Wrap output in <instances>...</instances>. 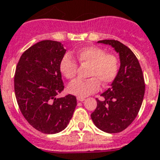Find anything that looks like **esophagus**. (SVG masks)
<instances>
[{"label":"esophagus","instance_id":"esophagus-1","mask_svg":"<svg viewBox=\"0 0 160 160\" xmlns=\"http://www.w3.org/2000/svg\"><path fill=\"white\" fill-rule=\"evenodd\" d=\"M77 100L78 101H80V102H82L85 100V98H82V97H77Z\"/></svg>","mask_w":160,"mask_h":160}]
</instances>
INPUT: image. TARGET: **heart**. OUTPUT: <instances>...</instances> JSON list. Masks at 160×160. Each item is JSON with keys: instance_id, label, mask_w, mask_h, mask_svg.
I'll return each instance as SVG.
<instances>
[{"instance_id": "b5f03b06", "label": "heart", "mask_w": 160, "mask_h": 160, "mask_svg": "<svg viewBox=\"0 0 160 160\" xmlns=\"http://www.w3.org/2000/svg\"><path fill=\"white\" fill-rule=\"evenodd\" d=\"M81 65H90L88 80H75L68 85V91L78 97H86L99 90L100 83L104 86L111 84L116 78L119 69V59L114 55L106 54L97 46H85L74 53ZM60 70L66 79L72 80L77 72V64L69 55L60 60Z\"/></svg>"}]
</instances>
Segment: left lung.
Instances as JSON below:
<instances>
[{"instance_id":"1","label":"left lung","mask_w":160,"mask_h":160,"mask_svg":"<svg viewBox=\"0 0 160 160\" xmlns=\"http://www.w3.org/2000/svg\"><path fill=\"white\" fill-rule=\"evenodd\" d=\"M98 43L112 46L119 54V72L110 88L101 94L91 119L98 129L106 133H119L125 129L139 113L144 99L145 85L139 60L124 44L114 40Z\"/></svg>"}]
</instances>
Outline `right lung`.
<instances>
[{
  "label": "right lung",
  "mask_w": 160,
  "mask_h": 160,
  "mask_svg": "<svg viewBox=\"0 0 160 160\" xmlns=\"http://www.w3.org/2000/svg\"><path fill=\"white\" fill-rule=\"evenodd\" d=\"M65 50L60 42L41 41L26 50L16 65L14 84L25 119L44 134L67 127L77 102L72 95L57 98L64 90L60 63Z\"/></svg>",
  "instance_id": "1"
}]
</instances>
